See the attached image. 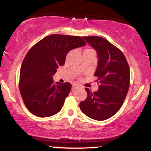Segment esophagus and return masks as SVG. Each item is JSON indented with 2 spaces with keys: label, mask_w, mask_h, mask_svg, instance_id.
<instances>
[{
  "label": "esophagus",
  "mask_w": 151,
  "mask_h": 151,
  "mask_svg": "<svg viewBox=\"0 0 151 151\" xmlns=\"http://www.w3.org/2000/svg\"><path fill=\"white\" fill-rule=\"evenodd\" d=\"M79 87V85H77V84H72V89H77Z\"/></svg>",
  "instance_id": "1"
}]
</instances>
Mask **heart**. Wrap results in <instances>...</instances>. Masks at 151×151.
<instances>
[{"instance_id": "b5f03b06", "label": "heart", "mask_w": 151, "mask_h": 151, "mask_svg": "<svg viewBox=\"0 0 151 151\" xmlns=\"http://www.w3.org/2000/svg\"><path fill=\"white\" fill-rule=\"evenodd\" d=\"M91 50H93V51H94V50H92V49H86L84 51H91Z\"/></svg>"}]
</instances>
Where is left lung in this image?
<instances>
[{
  "label": "left lung",
  "instance_id": "1",
  "mask_svg": "<svg viewBox=\"0 0 151 151\" xmlns=\"http://www.w3.org/2000/svg\"><path fill=\"white\" fill-rule=\"evenodd\" d=\"M96 50L99 57L94 76L99 89L86 88L87 97L81 101V111L91 119L104 121L117 113L124 104L130 85V68L124 53L105 38L83 37Z\"/></svg>",
  "mask_w": 151,
  "mask_h": 151
}]
</instances>
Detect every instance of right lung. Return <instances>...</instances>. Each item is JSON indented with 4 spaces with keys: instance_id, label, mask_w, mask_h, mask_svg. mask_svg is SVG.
Returning a JSON list of instances; mask_svg holds the SVG:
<instances>
[{
    "instance_id": "add662e5",
    "label": "right lung",
    "mask_w": 151,
    "mask_h": 151,
    "mask_svg": "<svg viewBox=\"0 0 151 151\" xmlns=\"http://www.w3.org/2000/svg\"><path fill=\"white\" fill-rule=\"evenodd\" d=\"M86 45L79 36L53 34L34 45L26 54L20 72L19 89L25 106L38 117L58 113L70 93V83H55L52 76L65 65L71 50Z\"/></svg>"
}]
</instances>
